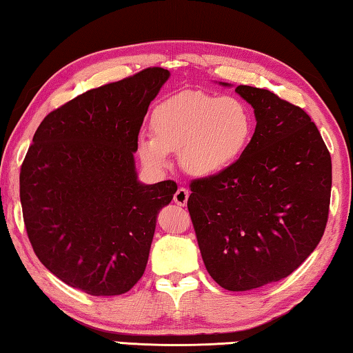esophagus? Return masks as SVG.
<instances>
[{"mask_svg": "<svg viewBox=\"0 0 353 353\" xmlns=\"http://www.w3.org/2000/svg\"><path fill=\"white\" fill-rule=\"evenodd\" d=\"M188 196H190V191L187 188H179L176 191V194H174V202H176L177 205H181V207L187 205Z\"/></svg>", "mask_w": 353, "mask_h": 353, "instance_id": "34e87169", "label": "esophagus"}]
</instances>
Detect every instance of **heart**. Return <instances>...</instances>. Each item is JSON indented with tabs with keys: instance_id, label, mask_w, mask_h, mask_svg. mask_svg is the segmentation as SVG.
Listing matches in <instances>:
<instances>
[{
	"instance_id": "b5f03b06",
	"label": "heart",
	"mask_w": 353,
	"mask_h": 353,
	"mask_svg": "<svg viewBox=\"0 0 353 353\" xmlns=\"http://www.w3.org/2000/svg\"><path fill=\"white\" fill-rule=\"evenodd\" d=\"M151 129L152 135H140L137 141L148 168L166 170L171 152L181 151V165L190 176L213 177L230 170L246 152L254 118L238 98L185 92L155 107Z\"/></svg>"
}]
</instances>
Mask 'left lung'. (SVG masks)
<instances>
[{"mask_svg":"<svg viewBox=\"0 0 353 353\" xmlns=\"http://www.w3.org/2000/svg\"><path fill=\"white\" fill-rule=\"evenodd\" d=\"M235 92L252 105L255 132L230 170L193 181L187 205L208 274L224 290L248 291L288 277L319 244L332 159L301 107L265 88Z\"/></svg>","mask_w":353,"mask_h":353,"instance_id":"left-lung-1","label":"left lung"}]
</instances>
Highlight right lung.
<instances>
[{"label": "right lung", "mask_w": 353, "mask_h": 353, "mask_svg": "<svg viewBox=\"0 0 353 353\" xmlns=\"http://www.w3.org/2000/svg\"><path fill=\"white\" fill-rule=\"evenodd\" d=\"M170 71L146 68L48 113L20 172V199L39 260L92 296L128 292L146 270L155 219L177 191L139 181L134 152Z\"/></svg>", "instance_id": "add662e5"}]
</instances>
